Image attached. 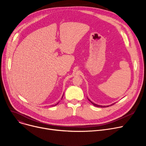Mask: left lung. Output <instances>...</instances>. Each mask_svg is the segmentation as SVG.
Here are the masks:
<instances>
[{"instance_id":"8db88e82","label":"left lung","mask_w":146,"mask_h":146,"mask_svg":"<svg viewBox=\"0 0 146 146\" xmlns=\"http://www.w3.org/2000/svg\"><path fill=\"white\" fill-rule=\"evenodd\" d=\"M89 101L92 103V104L94 106H97V107H101V108H104V107H106V106H101V105H97V104H94V102H92V101H90V100H89Z\"/></svg>"}]
</instances>
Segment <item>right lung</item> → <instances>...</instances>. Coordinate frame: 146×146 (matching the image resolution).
Returning a JSON list of instances; mask_svg holds the SVG:
<instances>
[{
    "instance_id": "obj_1",
    "label": "right lung",
    "mask_w": 146,
    "mask_h": 146,
    "mask_svg": "<svg viewBox=\"0 0 146 146\" xmlns=\"http://www.w3.org/2000/svg\"><path fill=\"white\" fill-rule=\"evenodd\" d=\"M56 105H57V104H56ZM54 106H55V105H54Z\"/></svg>"
}]
</instances>
